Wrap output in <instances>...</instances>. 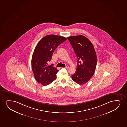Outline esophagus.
I'll return each mask as SVG.
<instances>
[{"label":"esophagus","instance_id":"34e87169","mask_svg":"<svg viewBox=\"0 0 127 127\" xmlns=\"http://www.w3.org/2000/svg\"><path fill=\"white\" fill-rule=\"evenodd\" d=\"M66 69H68V68H69V66H67H67H66Z\"/></svg>","mask_w":127,"mask_h":127}]
</instances>
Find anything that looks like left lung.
Wrapping results in <instances>:
<instances>
[{
    "label": "left lung",
    "mask_w": 127,
    "mask_h": 127,
    "mask_svg": "<svg viewBox=\"0 0 127 127\" xmlns=\"http://www.w3.org/2000/svg\"><path fill=\"white\" fill-rule=\"evenodd\" d=\"M78 60L76 72L72 76L73 81L79 85L87 83L93 76L96 66V55L92 42L82 35L67 38Z\"/></svg>",
    "instance_id": "obj_1"
}]
</instances>
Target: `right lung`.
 Here are the masks:
<instances>
[{
    "mask_svg": "<svg viewBox=\"0 0 127 127\" xmlns=\"http://www.w3.org/2000/svg\"><path fill=\"white\" fill-rule=\"evenodd\" d=\"M67 40L60 35H48L42 38L35 47L32 54L31 65L35 80L43 86L49 85L57 78L58 70L48 62L58 46Z\"/></svg>",
    "mask_w": 127,
    "mask_h": 127,
    "instance_id": "add662e5",
    "label": "right lung"
}]
</instances>
